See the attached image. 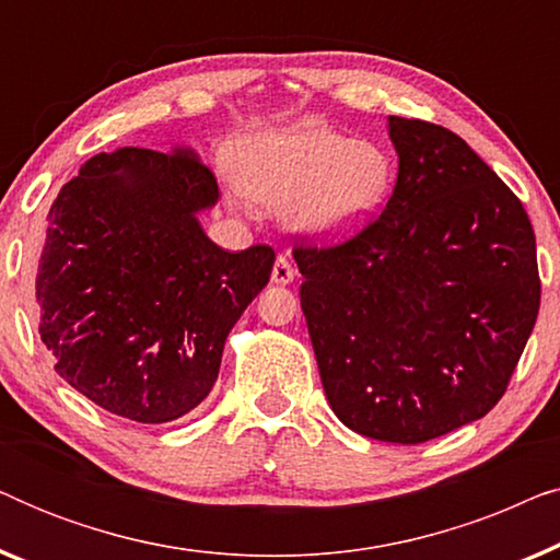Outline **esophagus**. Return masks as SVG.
Wrapping results in <instances>:
<instances>
[{
	"mask_svg": "<svg viewBox=\"0 0 560 560\" xmlns=\"http://www.w3.org/2000/svg\"><path fill=\"white\" fill-rule=\"evenodd\" d=\"M293 280H295L293 265H290L288 257L280 255L272 265V282H275V285H290Z\"/></svg>",
	"mask_w": 560,
	"mask_h": 560,
	"instance_id": "34e87169",
	"label": "esophagus"
}]
</instances>
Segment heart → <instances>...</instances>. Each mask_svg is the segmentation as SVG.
Segmentation results:
<instances>
[{"mask_svg": "<svg viewBox=\"0 0 560 560\" xmlns=\"http://www.w3.org/2000/svg\"><path fill=\"white\" fill-rule=\"evenodd\" d=\"M226 163L236 188L285 213L295 232L347 240L370 226L395 186V160L377 140H351L318 119L234 140Z\"/></svg>", "mask_w": 560, "mask_h": 560, "instance_id": "1", "label": "heart"}]
</instances>
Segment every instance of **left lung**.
<instances>
[{
    "mask_svg": "<svg viewBox=\"0 0 560 560\" xmlns=\"http://www.w3.org/2000/svg\"><path fill=\"white\" fill-rule=\"evenodd\" d=\"M397 180L339 247H298L301 308L336 418L423 443L500 402L540 308L530 219L462 137L389 117Z\"/></svg>",
    "mask_w": 560,
    "mask_h": 560,
    "instance_id": "1",
    "label": "left lung"
}]
</instances>
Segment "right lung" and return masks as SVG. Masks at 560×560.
Segmentation results:
<instances>
[{
    "mask_svg": "<svg viewBox=\"0 0 560 560\" xmlns=\"http://www.w3.org/2000/svg\"><path fill=\"white\" fill-rule=\"evenodd\" d=\"M219 201L196 150L119 148L60 188L35 267V313L56 372L98 408L167 423L201 405L226 336L270 282L275 252L203 232Z\"/></svg>",
    "mask_w": 560,
    "mask_h": 560,
    "instance_id": "obj_1",
    "label": "right lung"
}]
</instances>
